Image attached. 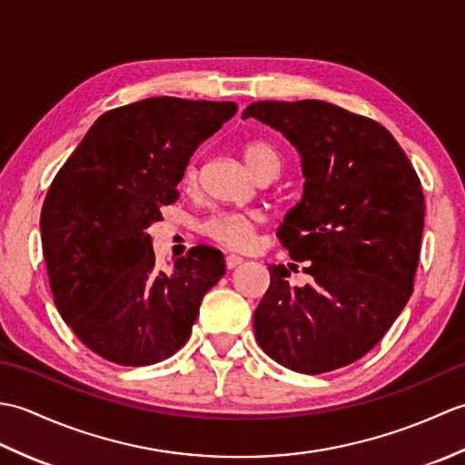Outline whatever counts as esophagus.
<instances>
[{"instance_id":"34e87169","label":"esophagus","mask_w":465,"mask_h":465,"mask_svg":"<svg viewBox=\"0 0 465 465\" xmlns=\"http://www.w3.org/2000/svg\"><path fill=\"white\" fill-rule=\"evenodd\" d=\"M243 263V258H240V255H233V253H230L225 258V265H227V270H233V268H238V265H242Z\"/></svg>"}]
</instances>
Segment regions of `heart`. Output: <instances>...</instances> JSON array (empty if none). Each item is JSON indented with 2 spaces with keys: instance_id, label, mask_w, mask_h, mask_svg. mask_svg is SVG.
I'll list each match as a JSON object with an SVG mask.
<instances>
[{
  "instance_id": "heart-1",
  "label": "heart",
  "mask_w": 465,
  "mask_h": 465,
  "mask_svg": "<svg viewBox=\"0 0 465 465\" xmlns=\"http://www.w3.org/2000/svg\"><path fill=\"white\" fill-rule=\"evenodd\" d=\"M243 157L252 170L260 177L265 173L278 175L282 170V155L268 142H252L245 145ZM197 170L190 165L183 173L185 185H195ZM263 222V213L260 212H220L212 215L203 223V233L213 242L225 245L232 250L250 248L255 238V230Z\"/></svg>"
}]
</instances>
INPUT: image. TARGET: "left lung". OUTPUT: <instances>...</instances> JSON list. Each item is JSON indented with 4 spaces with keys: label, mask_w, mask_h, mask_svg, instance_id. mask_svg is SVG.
<instances>
[{
    "label": "left lung",
    "mask_w": 465,
    "mask_h": 465,
    "mask_svg": "<svg viewBox=\"0 0 465 465\" xmlns=\"http://www.w3.org/2000/svg\"><path fill=\"white\" fill-rule=\"evenodd\" d=\"M248 117L302 155L303 195L278 238L313 280L292 288L285 265H270L255 338L288 370L343 368L383 338L413 292L426 213L420 177L383 125L333 104L255 102Z\"/></svg>",
    "instance_id": "obj_1"
}]
</instances>
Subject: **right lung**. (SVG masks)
I'll return each instance as SVG.
<instances>
[{
  "label": "right lung",
  "instance_id": "right-lung-1",
  "mask_svg": "<svg viewBox=\"0 0 465 465\" xmlns=\"http://www.w3.org/2000/svg\"><path fill=\"white\" fill-rule=\"evenodd\" d=\"M233 102L150 97L95 120L54 177L42 245L59 313L87 348L120 365H152L187 341L223 253L195 245L155 268L147 227L173 203L190 157L235 115Z\"/></svg>",
  "mask_w": 465,
  "mask_h": 465
}]
</instances>
